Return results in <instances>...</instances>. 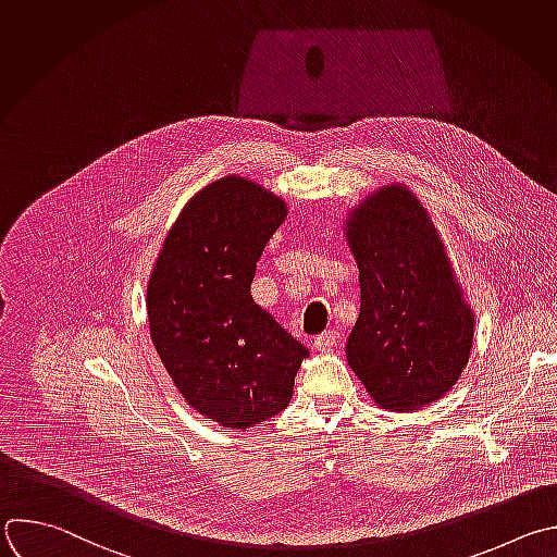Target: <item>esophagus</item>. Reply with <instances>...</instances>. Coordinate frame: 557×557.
Listing matches in <instances>:
<instances>
[{"instance_id":"1","label":"esophagus","mask_w":557,"mask_h":557,"mask_svg":"<svg viewBox=\"0 0 557 557\" xmlns=\"http://www.w3.org/2000/svg\"><path fill=\"white\" fill-rule=\"evenodd\" d=\"M336 343H338V332H334V330H325L314 336V349H319V351H327Z\"/></svg>"}]
</instances>
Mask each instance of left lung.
I'll use <instances>...</instances> for the list:
<instances>
[{
    "label": "left lung",
    "mask_w": 557,
    "mask_h": 557,
    "mask_svg": "<svg viewBox=\"0 0 557 557\" xmlns=\"http://www.w3.org/2000/svg\"><path fill=\"white\" fill-rule=\"evenodd\" d=\"M345 232L360 273L347 362L379 407L418 411L459 381L474 314L433 221L403 185L369 195Z\"/></svg>",
    "instance_id": "left-lung-1"
}]
</instances>
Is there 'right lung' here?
Masks as SVG:
<instances>
[{
  "mask_svg": "<svg viewBox=\"0 0 557 557\" xmlns=\"http://www.w3.org/2000/svg\"><path fill=\"white\" fill-rule=\"evenodd\" d=\"M286 206L223 176L183 208L148 282L154 349L178 394L227 429H249L293 398L308 349L251 297L256 262Z\"/></svg>",
  "mask_w": 557,
  "mask_h": 557,
  "instance_id": "1",
  "label": "right lung"
}]
</instances>
